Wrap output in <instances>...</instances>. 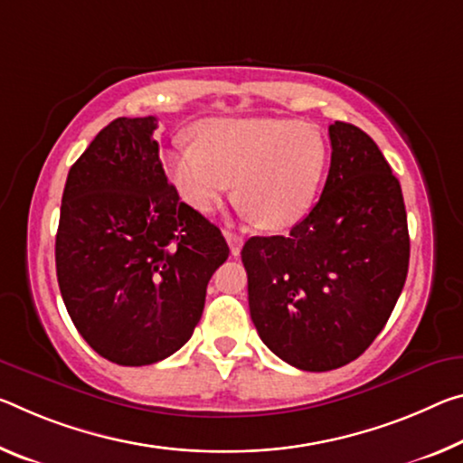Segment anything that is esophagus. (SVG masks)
<instances>
[{"mask_svg":"<svg viewBox=\"0 0 463 463\" xmlns=\"http://www.w3.org/2000/svg\"><path fill=\"white\" fill-rule=\"evenodd\" d=\"M224 237H226V243H229V247H231V253L239 255L241 247H243V237L237 232H224Z\"/></svg>","mask_w":463,"mask_h":463,"instance_id":"1","label":"esophagus"}]
</instances>
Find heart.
<instances>
[{
	"label": "heart",
	"instance_id": "obj_1",
	"mask_svg": "<svg viewBox=\"0 0 463 463\" xmlns=\"http://www.w3.org/2000/svg\"><path fill=\"white\" fill-rule=\"evenodd\" d=\"M195 146L166 154V173L183 200L210 212L231 194L261 229L282 231L311 210L326 175L327 150L307 123L274 117L208 119Z\"/></svg>",
	"mask_w": 463,
	"mask_h": 463
}]
</instances>
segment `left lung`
Returning <instances> with one entry per match:
<instances>
[{"label": "left lung", "instance_id": "8db88e82", "mask_svg": "<svg viewBox=\"0 0 463 463\" xmlns=\"http://www.w3.org/2000/svg\"><path fill=\"white\" fill-rule=\"evenodd\" d=\"M319 202L282 237L241 251L263 344L300 371H332L371 346L402 295L410 261L400 181L363 129L329 126Z\"/></svg>", "mask_w": 463, "mask_h": 463}]
</instances>
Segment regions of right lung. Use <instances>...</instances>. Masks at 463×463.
Instances as JSON below:
<instances>
[{"label":"right lung","mask_w":463,"mask_h":463,"mask_svg":"<svg viewBox=\"0 0 463 463\" xmlns=\"http://www.w3.org/2000/svg\"><path fill=\"white\" fill-rule=\"evenodd\" d=\"M156 117H119L71 165L55 239L73 326L107 361L144 366L192 337L229 245L179 200L158 158Z\"/></svg>","instance_id":"right-lung-1"}]
</instances>
